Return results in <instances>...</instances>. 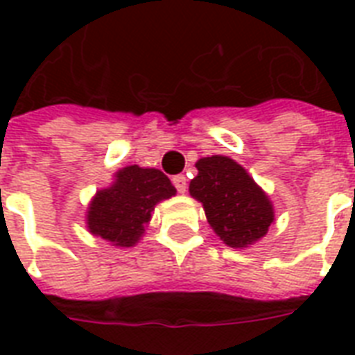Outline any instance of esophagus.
Listing matches in <instances>:
<instances>
[{
  "mask_svg": "<svg viewBox=\"0 0 355 355\" xmlns=\"http://www.w3.org/2000/svg\"><path fill=\"white\" fill-rule=\"evenodd\" d=\"M173 184H175V188H177L178 193H186V189H188V180L184 175H177V177H173Z\"/></svg>",
  "mask_w": 355,
  "mask_h": 355,
  "instance_id": "esophagus-1",
  "label": "esophagus"
}]
</instances>
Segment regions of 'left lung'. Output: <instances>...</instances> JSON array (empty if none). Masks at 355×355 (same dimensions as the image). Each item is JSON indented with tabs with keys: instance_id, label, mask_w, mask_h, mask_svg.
Segmentation results:
<instances>
[{
	"instance_id": "1",
	"label": "left lung",
	"mask_w": 355,
	"mask_h": 355,
	"mask_svg": "<svg viewBox=\"0 0 355 355\" xmlns=\"http://www.w3.org/2000/svg\"><path fill=\"white\" fill-rule=\"evenodd\" d=\"M195 167L189 195L202 205L219 239L232 248H247L265 237L275 223V208L247 169L223 155L199 158Z\"/></svg>"
}]
</instances>
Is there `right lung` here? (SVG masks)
Segmentation results:
<instances>
[{"mask_svg":"<svg viewBox=\"0 0 355 355\" xmlns=\"http://www.w3.org/2000/svg\"><path fill=\"white\" fill-rule=\"evenodd\" d=\"M177 195L171 180L155 167L127 166L99 189L86 208V228L112 247H134L144 237L155 206Z\"/></svg>","mask_w":355,"mask_h":355,"instance_id":"1","label":"right lung"}]
</instances>
